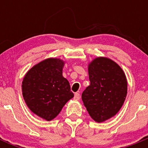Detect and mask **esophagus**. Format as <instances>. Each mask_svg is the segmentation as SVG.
Listing matches in <instances>:
<instances>
[{"mask_svg":"<svg viewBox=\"0 0 148 148\" xmlns=\"http://www.w3.org/2000/svg\"><path fill=\"white\" fill-rule=\"evenodd\" d=\"M79 99H80L79 93L77 92V93L74 94V99H76V100H79Z\"/></svg>","mask_w":148,"mask_h":148,"instance_id":"obj_1","label":"esophagus"}]
</instances>
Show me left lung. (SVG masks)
I'll use <instances>...</instances> for the list:
<instances>
[{
	"mask_svg": "<svg viewBox=\"0 0 148 148\" xmlns=\"http://www.w3.org/2000/svg\"><path fill=\"white\" fill-rule=\"evenodd\" d=\"M90 85L82 95L90 117L103 122L114 117L123 105L127 81L122 68L107 57L94 59L88 65Z\"/></svg>",
	"mask_w": 148,
	"mask_h": 148,
	"instance_id": "obj_1",
	"label": "left lung"
}]
</instances>
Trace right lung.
<instances>
[{"label":"right lung","instance_id":"obj_1","mask_svg":"<svg viewBox=\"0 0 148 148\" xmlns=\"http://www.w3.org/2000/svg\"><path fill=\"white\" fill-rule=\"evenodd\" d=\"M65 62L57 58L41 61L27 71L22 82V94L33 113L47 121L54 119L74 97L69 82L62 75Z\"/></svg>","mask_w":148,"mask_h":148}]
</instances>
